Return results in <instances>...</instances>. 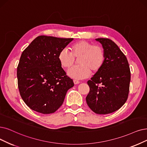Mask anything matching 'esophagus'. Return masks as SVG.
I'll return each mask as SVG.
<instances>
[{
  "label": "esophagus",
  "mask_w": 147,
  "mask_h": 147,
  "mask_svg": "<svg viewBox=\"0 0 147 147\" xmlns=\"http://www.w3.org/2000/svg\"><path fill=\"white\" fill-rule=\"evenodd\" d=\"M74 83L75 84H78L80 83V81H79L78 80H74Z\"/></svg>",
  "instance_id": "34e87169"
}]
</instances>
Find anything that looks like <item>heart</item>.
<instances>
[{"label": "heart", "mask_w": 147, "mask_h": 147, "mask_svg": "<svg viewBox=\"0 0 147 147\" xmlns=\"http://www.w3.org/2000/svg\"><path fill=\"white\" fill-rule=\"evenodd\" d=\"M70 52L66 49H61L58 54L60 65L66 69L71 67L75 58H78L79 66L73 67L67 71V75L74 79L81 80L89 77L91 71L99 72L105 61V51L102 46L87 41L81 40L70 46Z\"/></svg>", "instance_id": "obj_1"}]
</instances>
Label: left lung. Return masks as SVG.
<instances>
[{
    "mask_svg": "<svg viewBox=\"0 0 147 147\" xmlns=\"http://www.w3.org/2000/svg\"><path fill=\"white\" fill-rule=\"evenodd\" d=\"M105 51L102 67L87 81L90 92L86 99L88 106L96 114L106 115L119 109L126 102L131 79L125 55L109 38L95 39Z\"/></svg>",
    "mask_w": 147,
    "mask_h": 147,
    "instance_id": "obj_1",
    "label": "left lung"
}]
</instances>
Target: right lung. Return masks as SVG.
Returning a JSON list of instances; mask_svg holds the SVG:
<instances>
[{
  "mask_svg": "<svg viewBox=\"0 0 147 147\" xmlns=\"http://www.w3.org/2000/svg\"><path fill=\"white\" fill-rule=\"evenodd\" d=\"M73 40L40 36L22 52L17 70L18 87L31 109L43 114L54 113L74 86L58 60L59 52Z\"/></svg>",
  "mask_w": 147,
  "mask_h": 147,
  "instance_id": "add662e5",
  "label": "right lung"
}]
</instances>
